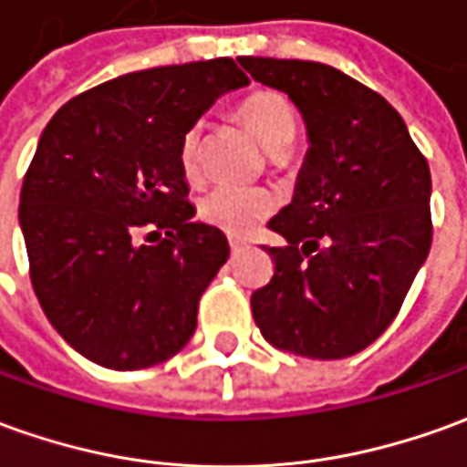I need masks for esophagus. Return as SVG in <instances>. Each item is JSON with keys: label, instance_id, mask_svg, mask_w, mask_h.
Listing matches in <instances>:
<instances>
[{"label": "esophagus", "instance_id": "esophagus-1", "mask_svg": "<svg viewBox=\"0 0 467 467\" xmlns=\"http://www.w3.org/2000/svg\"><path fill=\"white\" fill-rule=\"evenodd\" d=\"M228 246H231V254H239V252H244V244H241V241H236V239H231V241H228Z\"/></svg>", "mask_w": 467, "mask_h": 467}]
</instances>
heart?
I'll list each match as a JSON object with an SVG mask.
<instances>
[{
    "mask_svg": "<svg viewBox=\"0 0 467 467\" xmlns=\"http://www.w3.org/2000/svg\"><path fill=\"white\" fill-rule=\"evenodd\" d=\"M236 117L244 121V127L252 131L266 152L275 157L287 152L297 134V114L287 99L276 91L262 88L249 93L236 109ZM201 140V124H192L180 140V167L185 178L198 175ZM272 208H275V198L262 188L218 185L201 201V218L231 236H249L272 213Z\"/></svg>",
    "mask_w": 467,
    "mask_h": 467,
    "instance_id": "b5f03b06",
    "label": "heart"
}]
</instances>
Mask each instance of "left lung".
I'll list each match as a JSON object with an SVG mask.
<instances>
[{"label": "left lung", "instance_id": "1", "mask_svg": "<svg viewBox=\"0 0 467 467\" xmlns=\"http://www.w3.org/2000/svg\"><path fill=\"white\" fill-rule=\"evenodd\" d=\"M302 114L307 154L292 202L269 221L285 246L252 295L279 350L336 361L371 346L400 313L432 244L430 167L400 111L337 67L239 57Z\"/></svg>", "mask_w": 467, "mask_h": 467}]
</instances>
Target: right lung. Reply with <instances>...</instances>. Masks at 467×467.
Instances as JSON below:
<instances>
[{
	"label": "right lung",
	"mask_w": 467,
	"mask_h": 467,
	"mask_svg": "<svg viewBox=\"0 0 467 467\" xmlns=\"http://www.w3.org/2000/svg\"><path fill=\"white\" fill-rule=\"evenodd\" d=\"M244 86L231 57L137 70L70 99L40 134L19 228L50 326L88 361L137 371L195 333L228 239L192 218L180 140ZM144 225L165 227L166 239L137 244Z\"/></svg>",
	"instance_id": "obj_1"
}]
</instances>
